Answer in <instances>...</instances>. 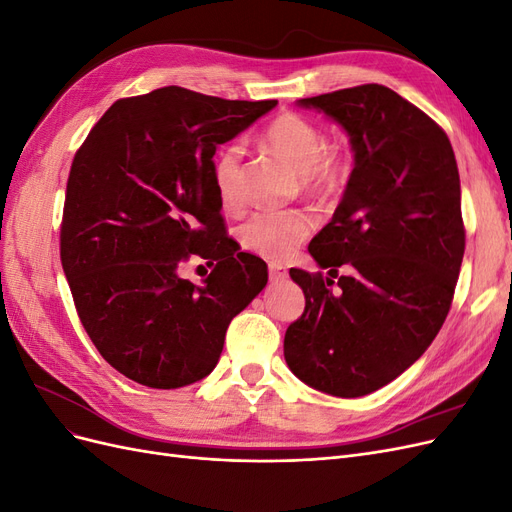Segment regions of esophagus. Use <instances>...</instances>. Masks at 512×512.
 Returning a JSON list of instances; mask_svg holds the SVG:
<instances>
[{
  "mask_svg": "<svg viewBox=\"0 0 512 512\" xmlns=\"http://www.w3.org/2000/svg\"><path fill=\"white\" fill-rule=\"evenodd\" d=\"M286 277H288L286 267L275 265V262H271V265H269V280H271L273 284H277V282H284Z\"/></svg>",
  "mask_w": 512,
  "mask_h": 512,
  "instance_id": "obj_1",
  "label": "esophagus"
}]
</instances>
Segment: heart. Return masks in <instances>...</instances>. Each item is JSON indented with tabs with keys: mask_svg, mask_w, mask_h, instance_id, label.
<instances>
[{
	"mask_svg": "<svg viewBox=\"0 0 512 512\" xmlns=\"http://www.w3.org/2000/svg\"><path fill=\"white\" fill-rule=\"evenodd\" d=\"M262 143L301 173V185L309 194L331 196L348 177V153L339 147H324L322 130L301 115L286 113L273 119L262 134ZM211 177L222 207L235 209L243 203L239 145H228L215 156ZM312 228V215L301 209L258 211L239 228V239L245 250L262 258L284 260L309 237Z\"/></svg>",
	"mask_w": 512,
	"mask_h": 512,
	"instance_id": "1",
	"label": "heart"
}]
</instances>
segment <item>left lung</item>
I'll use <instances>...</instances> for the list:
<instances>
[{"mask_svg":"<svg viewBox=\"0 0 512 512\" xmlns=\"http://www.w3.org/2000/svg\"><path fill=\"white\" fill-rule=\"evenodd\" d=\"M297 104L346 130L354 168L333 220L309 243L329 277L290 269L305 312L286 331L284 356L312 389L363 397L421 359L451 309L466 250L459 170L444 130L389 87ZM339 266L351 273L338 278Z\"/></svg>","mask_w":512,"mask_h":512,"instance_id":"8db88e82","label":"left lung"}]
</instances>
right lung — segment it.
Masks as SVG:
<instances>
[{"mask_svg":"<svg viewBox=\"0 0 512 512\" xmlns=\"http://www.w3.org/2000/svg\"><path fill=\"white\" fill-rule=\"evenodd\" d=\"M277 100L162 87L117 100L76 151L61 267L91 342L126 378L181 389L218 365L230 320L267 286V265L224 235L213 156ZM192 255L214 271L178 275Z\"/></svg>","mask_w":512,"mask_h":512,"instance_id":"obj_1","label":"right lung"}]
</instances>
